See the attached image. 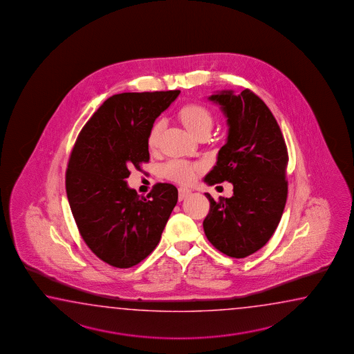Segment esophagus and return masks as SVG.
<instances>
[{"mask_svg": "<svg viewBox=\"0 0 354 354\" xmlns=\"http://www.w3.org/2000/svg\"><path fill=\"white\" fill-rule=\"evenodd\" d=\"M188 195H191V189H188L186 187L178 188V198H180V201L185 200Z\"/></svg>", "mask_w": 354, "mask_h": 354, "instance_id": "34e87169", "label": "esophagus"}]
</instances>
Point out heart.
<instances>
[{
    "mask_svg": "<svg viewBox=\"0 0 354 354\" xmlns=\"http://www.w3.org/2000/svg\"><path fill=\"white\" fill-rule=\"evenodd\" d=\"M180 119L188 129L192 136L200 134L203 130H211L212 128V116L207 109L197 104H188L180 110ZM162 130V122L156 121L151 125L148 133L147 143L151 149H156L158 145L159 136ZM200 169V166L189 163L182 159H171L165 166L162 167V174L169 180L180 182V183H191L195 180L196 172Z\"/></svg>",
    "mask_w": 354,
    "mask_h": 354,
    "instance_id": "obj_1",
    "label": "heart"
}]
</instances>
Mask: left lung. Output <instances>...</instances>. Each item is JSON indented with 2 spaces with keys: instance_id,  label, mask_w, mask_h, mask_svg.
Returning <instances> with one entry per match:
<instances>
[{
  "instance_id": "obj_1",
  "label": "left lung",
  "mask_w": 354,
  "mask_h": 354,
  "mask_svg": "<svg viewBox=\"0 0 354 354\" xmlns=\"http://www.w3.org/2000/svg\"><path fill=\"white\" fill-rule=\"evenodd\" d=\"M227 119V139L207 185L233 183V196L210 201L203 232L226 256L245 258L266 245L277 229L287 200L288 154L271 110L252 91L211 95Z\"/></svg>"
}]
</instances>
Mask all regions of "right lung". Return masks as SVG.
<instances>
[{"label": "right lung", "instance_id": "add662e5", "mask_svg": "<svg viewBox=\"0 0 354 354\" xmlns=\"http://www.w3.org/2000/svg\"><path fill=\"white\" fill-rule=\"evenodd\" d=\"M180 91L124 92L107 98L83 127L68 160L66 191L87 247L107 264L129 268L158 245L178 191L157 183L148 195L129 188L130 169L149 162L147 138Z\"/></svg>", "mask_w": 354, "mask_h": 354}]
</instances>
